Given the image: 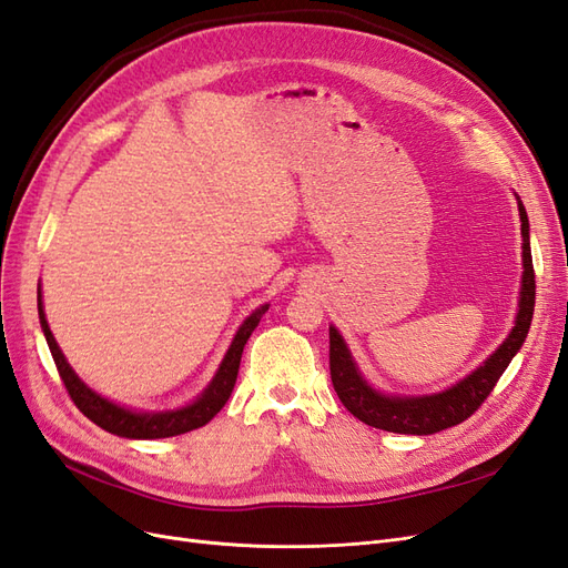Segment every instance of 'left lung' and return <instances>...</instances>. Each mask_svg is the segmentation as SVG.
Returning <instances> with one entry per match:
<instances>
[{"label":"left lung","instance_id":"left-lung-1","mask_svg":"<svg viewBox=\"0 0 568 568\" xmlns=\"http://www.w3.org/2000/svg\"><path fill=\"white\" fill-rule=\"evenodd\" d=\"M519 217H521V236H524V274H521V296L519 313L514 320L509 336L503 341L484 365L476 367L469 376L450 386L443 393L434 395H388L379 393L367 384L359 374L355 359L346 346V341L338 334L336 326H329V369L332 384L338 400L346 405L353 417L365 422L374 428H384L390 434H412V436H432L469 419L474 412L484 405V400L495 388L497 379L509 367L511 357L524 346L526 334L530 329L532 307H536V272H532L530 242H528V215L521 199Z\"/></svg>","mask_w":568,"mask_h":568}]
</instances>
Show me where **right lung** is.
Listing matches in <instances>:
<instances>
[{"instance_id":"obj_1","label":"right lung","mask_w":568,"mask_h":568,"mask_svg":"<svg viewBox=\"0 0 568 568\" xmlns=\"http://www.w3.org/2000/svg\"><path fill=\"white\" fill-rule=\"evenodd\" d=\"M270 305H261L257 311H253L244 324L239 326V332L232 341V346L222 359L220 369L215 372L213 382L209 384L194 403H189L186 407L180 409H168V412H136L130 407H120L111 403L109 398H101L99 393H94L90 386H84V382L73 372V367L65 363V357L59 348V343L51 334L44 311H42V291L38 288V313H40V324L47 338V346L51 351V357H54L57 369L61 382L71 395V400L78 405L84 417L92 419L97 426L104 428L109 434L123 436V438H140V440H153V438H170V436H180L186 432H194L199 426L209 424L217 412L225 407L230 400V395L236 384V374H239V363H242V353L248 336L261 322V317L267 313Z\"/></svg>"}]
</instances>
